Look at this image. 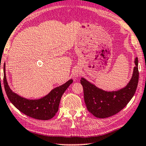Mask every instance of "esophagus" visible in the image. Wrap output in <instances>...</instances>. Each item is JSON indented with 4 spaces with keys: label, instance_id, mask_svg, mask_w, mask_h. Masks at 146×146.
<instances>
[{
    "label": "esophagus",
    "instance_id": "obj_1",
    "mask_svg": "<svg viewBox=\"0 0 146 146\" xmlns=\"http://www.w3.org/2000/svg\"><path fill=\"white\" fill-rule=\"evenodd\" d=\"M81 72H80V71H79V69H77L76 71H75V72H74V76L75 77H78V76H79V75H81Z\"/></svg>",
    "mask_w": 146,
    "mask_h": 146
}]
</instances>
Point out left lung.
Segmentation results:
<instances>
[{"mask_svg":"<svg viewBox=\"0 0 146 146\" xmlns=\"http://www.w3.org/2000/svg\"><path fill=\"white\" fill-rule=\"evenodd\" d=\"M133 75L127 86L117 91H105L81 78L85 105L91 113L98 118H106L125 108L136 91L139 80L138 59L135 58Z\"/></svg>","mask_w":146,"mask_h":146,"instance_id":"left-lung-1","label":"left lung"}]
</instances>
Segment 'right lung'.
I'll return each mask as SVG.
<instances>
[{
	"label": "right lung",
	"mask_w": 146,
	"mask_h": 146,
	"mask_svg": "<svg viewBox=\"0 0 146 146\" xmlns=\"http://www.w3.org/2000/svg\"><path fill=\"white\" fill-rule=\"evenodd\" d=\"M73 80L70 79L65 84L53 89L46 96L36 100H27L13 92L7 83L4 65L3 83L7 96L15 107L26 115L40 120H48L53 118L59 110L61 98Z\"/></svg>",
	"instance_id": "obj_1"
}]
</instances>
